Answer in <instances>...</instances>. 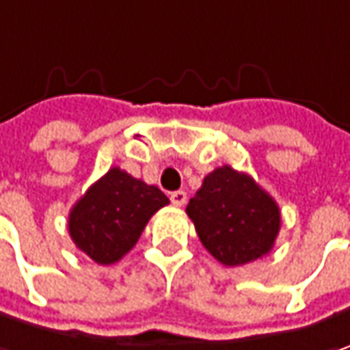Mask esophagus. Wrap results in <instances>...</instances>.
Returning <instances> with one entry per match:
<instances>
[{
  "label": "esophagus",
  "instance_id": "esophagus-1",
  "mask_svg": "<svg viewBox=\"0 0 350 350\" xmlns=\"http://www.w3.org/2000/svg\"><path fill=\"white\" fill-rule=\"evenodd\" d=\"M186 200H188L186 191L178 190V191H172V193H170V202H172L174 205H178V207H182V205L186 204Z\"/></svg>",
  "mask_w": 350,
  "mask_h": 350
}]
</instances>
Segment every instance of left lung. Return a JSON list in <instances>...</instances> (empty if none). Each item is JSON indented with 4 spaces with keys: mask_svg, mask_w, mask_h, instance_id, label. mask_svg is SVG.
I'll use <instances>...</instances> for the list:
<instances>
[{
    "mask_svg": "<svg viewBox=\"0 0 350 350\" xmlns=\"http://www.w3.org/2000/svg\"><path fill=\"white\" fill-rule=\"evenodd\" d=\"M186 213L202 245L225 266L268 254L280 231V207L272 196L227 164L205 176Z\"/></svg>",
    "mask_w": 350,
    "mask_h": 350,
    "instance_id": "1",
    "label": "left lung"
}]
</instances>
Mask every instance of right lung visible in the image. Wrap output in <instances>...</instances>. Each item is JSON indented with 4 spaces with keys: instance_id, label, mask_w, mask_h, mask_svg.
Segmentation results:
<instances>
[{
    "instance_id": "add662e5",
    "label": "right lung",
    "mask_w": 350,
    "mask_h": 350,
    "mask_svg": "<svg viewBox=\"0 0 350 350\" xmlns=\"http://www.w3.org/2000/svg\"><path fill=\"white\" fill-rule=\"evenodd\" d=\"M168 198L113 166L74 204L68 231L74 245L98 265H113L137 245L148 219Z\"/></svg>"
}]
</instances>
